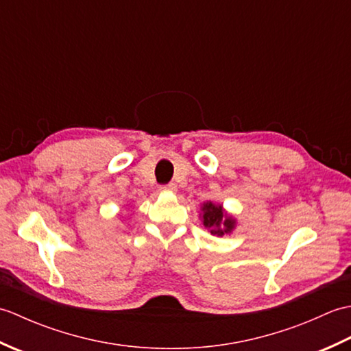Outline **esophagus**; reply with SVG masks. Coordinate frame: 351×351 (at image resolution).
Returning <instances> with one entry per match:
<instances>
[{
    "mask_svg": "<svg viewBox=\"0 0 351 351\" xmlns=\"http://www.w3.org/2000/svg\"><path fill=\"white\" fill-rule=\"evenodd\" d=\"M160 190H161V191H176V185H175L173 182L164 184V185H161Z\"/></svg>",
    "mask_w": 351,
    "mask_h": 351,
    "instance_id": "obj_1",
    "label": "esophagus"
}]
</instances>
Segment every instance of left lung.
Segmentation results:
<instances>
[{
	"label": "left lung",
	"instance_id": "8db88e82",
	"mask_svg": "<svg viewBox=\"0 0 351 351\" xmlns=\"http://www.w3.org/2000/svg\"><path fill=\"white\" fill-rule=\"evenodd\" d=\"M220 224H223L226 228L221 230L219 228ZM204 225H205V228L211 229V234L223 235L225 232H229V230L234 228V220L229 217L228 219L225 217L221 206L213 205L210 202V204L204 205Z\"/></svg>",
	"mask_w": 351,
	"mask_h": 351
}]
</instances>
